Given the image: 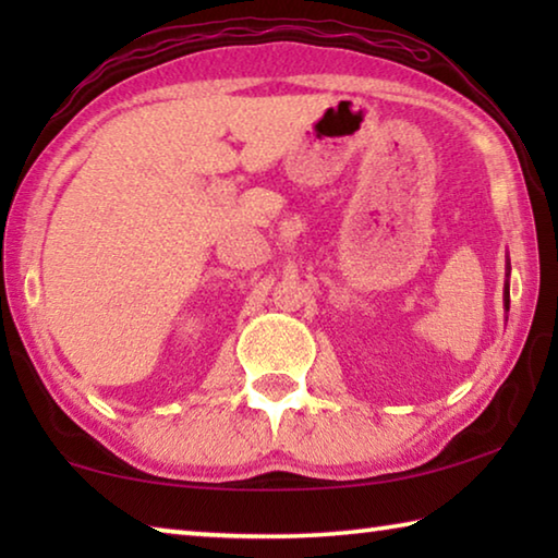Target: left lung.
I'll return each mask as SVG.
<instances>
[{
	"label": "left lung",
	"instance_id": "obj_1",
	"mask_svg": "<svg viewBox=\"0 0 558 558\" xmlns=\"http://www.w3.org/2000/svg\"><path fill=\"white\" fill-rule=\"evenodd\" d=\"M507 276H509V266H507ZM505 307L509 310V282L505 286Z\"/></svg>",
	"mask_w": 558,
	"mask_h": 558
}]
</instances>
